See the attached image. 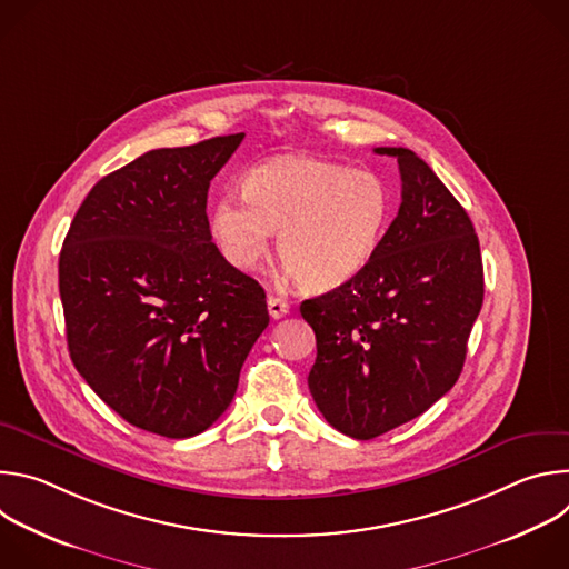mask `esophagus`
Wrapping results in <instances>:
<instances>
[{
	"mask_svg": "<svg viewBox=\"0 0 569 569\" xmlns=\"http://www.w3.org/2000/svg\"><path fill=\"white\" fill-rule=\"evenodd\" d=\"M288 310H290V306H288L283 299H279V297H274V295H270V297H268V312H270V317H272V319H281V317H286V315H288Z\"/></svg>",
	"mask_w": 569,
	"mask_h": 569,
	"instance_id": "34e87169",
	"label": "esophagus"
}]
</instances>
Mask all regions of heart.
Returning <instances> with one entry per match:
<instances>
[{"label": "heart", "mask_w": 569, "mask_h": 569, "mask_svg": "<svg viewBox=\"0 0 569 569\" xmlns=\"http://www.w3.org/2000/svg\"><path fill=\"white\" fill-rule=\"evenodd\" d=\"M391 198L367 171L319 159L283 157L254 169L242 196L224 193L211 207V231L224 259L254 270L277 250L306 290H331L360 274L389 224Z\"/></svg>", "instance_id": "b5f03b06"}]
</instances>
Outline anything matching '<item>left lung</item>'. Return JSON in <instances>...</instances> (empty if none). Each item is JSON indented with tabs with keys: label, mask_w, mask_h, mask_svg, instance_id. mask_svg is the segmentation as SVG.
Listing matches in <instances>:
<instances>
[{
	"label": "left lung",
	"mask_w": 569,
	"mask_h": 569,
	"mask_svg": "<svg viewBox=\"0 0 569 569\" xmlns=\"http://www.w3.org/2000/svg\"><path fill=\"white\" fill-rule=\"evenodd\" d=\"M376 152L398 161V216L360 274L299 306L317 338L310 393L323 419L360 441L417 419L452 389L483 301L466 209L410 148Z\"/></svg>",
	"instance_id": "8db88e82"
}]
</instances>
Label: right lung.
I'll return each mask as SVG.
<instances>
[{
  "instance_id": "obj_1",
  "label": "right lung",
  "mask_w": 569,
  "mask_h": 569,
  "mask_svg": "<svg viewBox=\"0 0 569 569\" xmlns=\"http://www.w3.org/2000/svg\"><path fill=\"white\" fill-rule=\"evenodd\" d=\"M242 137L137 157L94 184L62 242L73 367L121 419L169 439L218 421L270 323L263 288L224 261L207 218Z\"/></svg>"
}]
</instances>
